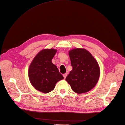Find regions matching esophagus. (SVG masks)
<instances>
[{"label": "esophagus", "mask_w": 125, "mask_h": 125, "mask_svg": "<svg viewBox=\"0 0 125 125\" xmlns=\"http://www.w3.org/2000/svg\"><path fill=\"white\" fill-rule=\"evenodd\" d=\"M67 73H65V74H63V78H64V79H66V77H67Z\"/></svg>", "instance_id": "34e87169"}]
</instances>
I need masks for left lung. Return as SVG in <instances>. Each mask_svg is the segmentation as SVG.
Masks as SVG:
<instances>
[{
	"label": "left lung",
	"mask_w": 125,
	"mask_h": 125,
	"mask_svg": "<svg viewBox=\"0 0 125 125\" xmlns=\"http://www.w3.org/2000/svg\"><path fill=\"white\" fill-rule=\"evenodd\" d=\"M73 70L66 80L73 92L81 94L89 92L96 85L100 75L96 60L84 48H75L69 51Z\"/></svg>",
	"instance_id": "1"
}]
</instances>
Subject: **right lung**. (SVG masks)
Masks as SVG:
<instances>
[{"instance_id": "obj_1", "label": "right lung", "mask_w": 125, "mask_h": 125, "mask_svg": "<svg viewBox=\"0 0 125 125\" xmlns=\"http://www.w3.org/2000/svg\"><path fill=\"white\" fill-rule=\"evenodd\" d=\"M53 48L44 49L35 56L29 68V80L36 90L48 93L63 77L52 60L57 52Z\"/></svg>"}]
</instances>
